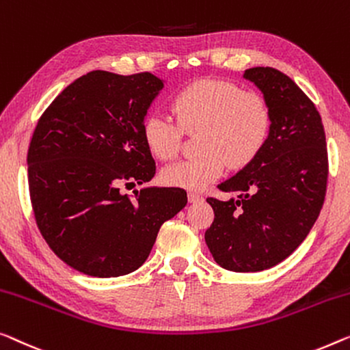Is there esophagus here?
Returning <instances> with one entry per match:
<instances>
[{
	"mask_svg": "<svg viewBox=\"0 0 350 350\" xmlns=\"http://www.w3.org/2000/svg\"><path fill=\"white\" fill-rule=\"evenodd\" d=\"M189 201L190 202H193V204H195V202H201V201H204V198H202L200 193H195V191H190L189 193Z\"/></svg>",
	"mask_w": 350,
	"mask_h": 350,
	"instance_id": "34e87169",
	"label": "esophagus"
}]
</instances>
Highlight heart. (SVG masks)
<instances>
[{
  "label": "heart",
  "instance_id": "obj_1",
  "mask_svg": "<svg viewBox=\"0 0 350 350\" xmlns=\"http://www.w3.org/2000/svg\"><path fill=\"white\" fill-rule=\"evenodd\" d=\"M174 122L148 116L142 125L146 149L160 161L173 160L182 133H196L200 157L161 171V182L185 190H202L226 170L243 168L264 149L270 133V108L264 96L223 78H202L177 91L170 100Z\"/></svg>",
  "mask_w": 350,
  "mask_h": 350
}]
</instances>
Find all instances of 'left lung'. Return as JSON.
<instances>
[{
    "instance_id": "obj_1",
    "label": "left lung",
    "mask_w": 350,
    "mask_h": 350,
    "mask_svg": "<svg viewBox=\"0 0 350 350\" xmlns=\"http://www.w3.org/2000/svg\"><path fill=\"white\" fill-rule=\"evenodd\" d=\"M243 78L269 103L270 133L258 157L218 185L237 196L207 198L215 218L204 239L223 269L260 272L294 253L319 217L327 190V143L319 111L288 75L253 67Z\"/></svg>"
}]
</instances>
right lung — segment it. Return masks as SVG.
<instances>
[{"mask_svg":"<svg viewBox=\"0 0 350 350\" xmlns=\"http://www.w3.org/2000/svg\"><path fill=\"white\" fill-rule=\"evenodd\" d=\"M163 80L149 72L92 70L42 114L28 149L36 223L53 253L78 272L114 278L148 259L159 229L187 204L182 189L142 185L155 174L142 125Z\"/></svg>","mask_w":350,"mask_h":350,"instance_id":"1","label":"right lung"}]
</instances>
